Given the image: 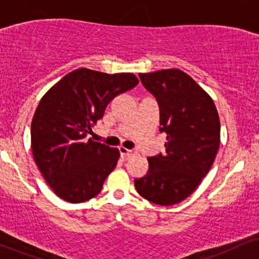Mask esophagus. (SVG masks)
<instances>
[{"label": "esophagus", "instance_id": "1", "mask_svg": "<svg viewBox=\"0 0 259 259\" xmlns=\"http://www.w3.org/2000/svg\"><path fill=\"white\" fill-rule=\"evenodd\" d=\"M119 151L121 154V158H123L124 160L129 159L133 154H135V151L134 150H127V148H124V147H119Z\"/></svg>", "mask_w": 259, "mask_h": 259}]
</instances>
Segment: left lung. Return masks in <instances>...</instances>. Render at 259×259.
<instances>
[{"instance_id": "1", "label": "left lung", "mask_w": 259, "mask_h": 259, "mask_svg": "<svg viewBox=\"0 0 259 259\" xmlns=\"http://www.w3.org/2000/svg\"><path fill=\"white\" fill-rule=\"evenodd\" d=\"M139 76L158 102L159 132L167 142L165 153L148 157L146 175L134 183L144 198L171 206L189 197L212 167L221 144L219 115L209 95L183 70Z\"/></svg>"}]
</instances>
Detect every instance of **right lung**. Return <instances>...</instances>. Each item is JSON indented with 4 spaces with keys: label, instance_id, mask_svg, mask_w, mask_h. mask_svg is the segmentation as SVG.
I'll list each match as a JSON object with an SVG mask.
<instances>
[{
    "label": "right lung",
    "instance_id": "1",
    "mask_svg": "<svg viewBox=\"0 0 259 259\" xmlns=\"http://www.w3.org/2000/svg\"><path fill=\"white\" fill-rule=\"evenodd\" d=\"M139 84L132 73L80 68L45 94L31 121V150L41 174L62 200L80 203L100 194L119 150L88 140L107 105Z\"/></svg>",
    "mask_w": 259,
    "mask_h": 259
}]
</instances>
